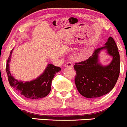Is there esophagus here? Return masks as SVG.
<instances>
[{"instance_id":"esophagus-1","label":"esophagus","mask_w":127,"mask_h":127,"mask_svg":"<svg viewBox=\"0 0 127 127\" xmlns=\"http://www.w3.org/2000/svg\"><path fill=\"white\" fill-rule=\"evenodd\" d=\"M65 67H70V68H72L73 67V64L71 62H67L65 64Z\"/></svg>"}]
</instances>
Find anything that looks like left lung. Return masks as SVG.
Returning a JSON list of instances; mask_svg holds the SVG:
<instances>
[{
	"label": "left lung",
	"mask_w": 127,
	"mask_h": 127,
	"mask_svg": "<svg viewBox=\"0 0 127 127\" xmlns=\"http://www.w3.org/2000/svg\"><path fill=\"white\" fill-rule=\"evenodd\" d=\"M103 50L113 58L107 66L99 62L98 55ZM74 67L76 71L75 86L81 95L96 98L108 94L117 83L120 69V54L113 38L109 37L104 46L95 50L89 59L76 63Z\"/></svg>",
	"instance_id": "1"
}]
</instances>
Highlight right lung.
I'll return each mask as SVG.
<instances>
[{"label": "right lung", "mask_w": 127, "mask_h": 127, "mask_svg": "<svg viewBox=\"0 0 127 127\" xmlns=\"http://www.w3.org/2000/svg\"><path fill=\"white\" fill-rule=\"evenodd\" d=\"M12 50L10 52L6 64V72L10 86L19 94L27 98L36 99L47 96L51 91V85L53 77L56 73L61 70V68L48 64L43 72L35 79L26 82L19 81L11 75L10 72L9 64L11 60Z\"/></svg>", "instance_id": "right-lung-1"}]
</instances>
